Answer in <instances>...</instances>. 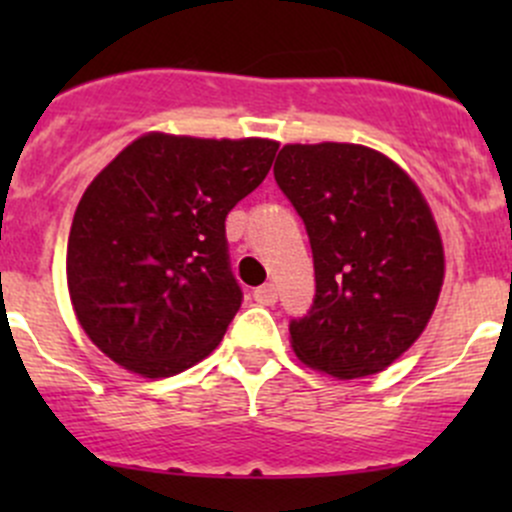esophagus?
<instances>
[{
    "instance_id": "obj_1",
    "label": "esophagus",
    "mask_w": 512,
    "mask_h": 512,
    "mask_svg": "<svg viewBox=\"0 0 512 512\" xmlns=\"http://www.w3.org/2000/svg\"><path fill=\"white\" fill-rule=\"evenodd\" d=\"M255 302L265 304V307H270V304L277 302V289L275 285H262L255 289Z\"/></svg>"
}]
</instances>
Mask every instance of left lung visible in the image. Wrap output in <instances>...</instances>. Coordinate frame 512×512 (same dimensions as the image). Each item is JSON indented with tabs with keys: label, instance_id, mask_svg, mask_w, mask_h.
<instances>
[{
	"label": "left lung",
	"instance_id": "1",
	"mask_svg": "<svg viewBox=\"0 0 512 512\" xmlns=\"http://www.w3.org/2000/svg\"><path fill=\"white\" fill-rule=\"evenodd\" d=\"M275 180L307 225L317 282L309 314L289 324L294 354L342 381L379 374L421 337L446 277L426 198L359 143H287Z\"/></svg>",
	"mask_w": 512,
	"mask_h": 512
}]
</instances>
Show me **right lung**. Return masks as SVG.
Listing matches in <instances>:
<instances>
[{"mask_svg": "<svg viewBox=\"0 0 512 512\" xmlns=\"http://www.w3.org/2000/svg\"><path fill=\"white\" fill-rule=\"evenodd\" d=\"M277 148L151 131L91 180L71 223L66 285L108 359L165 379L218 347L242 302L225 218L265 180Z\"/></svg>", "mask_w": 512, "mask_h": 512, "instance_id": "1", "label": "right lung"}]
</instances>
